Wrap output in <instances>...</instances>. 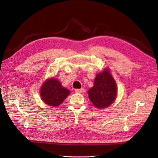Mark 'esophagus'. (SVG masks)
Listing matches in <instances>:
<instances>
[{"mask_svg":"<svg viewBox=\"0 0 158 158\" xmlns=\"http://www.w3.org/2000/svg\"><path fill=\"white\" fill-rule=\"evenodd\" d=\"M84 88H81V89H75V92L76 93H82L84 92Z\"/></svg>","mask_w":158,"mask_h":158,"instance_id":"1","label":"esophagus"}]
</instances>
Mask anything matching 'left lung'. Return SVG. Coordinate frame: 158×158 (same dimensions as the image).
<instances>
[{"label": "left lung", "instance_id": "8db88e82", "mask_svg": "<svg viewBox=\"0 0 158 158\" xmlns=\"http://www.w3.org/2000/svg\"><path fill=\"white\" fill-rule=\"evenodd\" d=\"M117 85L107 69L97 74L94 84L88 92L91 102L97 108L110 106L117 96Z\"/></svg>", "mask_w": 158, "mask_h": 158}]
</instances>
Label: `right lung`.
Masks as SVG:
<instances>
[{
	"label": "right lung",
	"mask_w": 158,
	"mask_h": 158,
	"mask_svg": "<svg viewBox=\"0 0 158 158\" xmlns=\"http://www.w3.org/2000/svg\"><path fill=\"white\" fill-rule=\"evenodd\" d=\"M69 94L70 91L62 86L59 81L55 78L46 80L40 90L43 101L49 106L53 107L59 106Z\"/></svg>",
	"instance_id": "add662e5"
}]
</instances>
